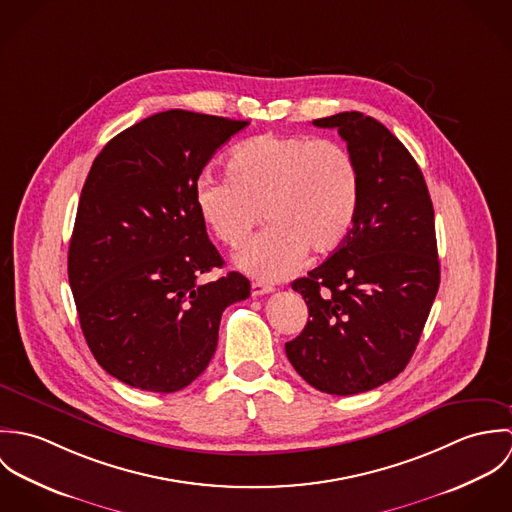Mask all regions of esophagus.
Returning <instances> with one entry per match:
<instances>
[{
  "label": "esophagus",
  "mask_w": 512,
  "mask_h": 512,
  "mask_svg": "<svg viewBox=\"0 0 512 512\" xmlns=\"http://www.w3.org/2000/svg\"><path fill=\"white\" fill-rule=\"evenodd\" d=\"M274 292V286L270 284H264V282H252V295L258 297V295H266V293Z\"/></svg>",
  "instance_id": "esophagus-1"
}]
</instances>
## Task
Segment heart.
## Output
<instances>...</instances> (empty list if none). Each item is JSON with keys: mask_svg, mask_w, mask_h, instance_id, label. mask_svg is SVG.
Returning <instances> with one entry per match:
<instances>
[{"mask_svg": "<svg viewBox=\"0 0 512 512\" xmlns=\"http://www.w3.org/2000/svg\"><path fill=\"white\" fill-rule=\"evenodd\" d=\"M228 174L203 171L193 187L197 211L222 244L238 248L254 226L270 222L236 254L262 280H282L305 252L327 256L351 236L363 203L355 155L335 140L262 134L234 147Z\"/></svg>", "mask_w": 512, "mask_h": 512, "instance_id": "1", "label": "heart"}]
</instances>
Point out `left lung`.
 <instances>
[{
	"instance_id": "8db88e82",
	"label": "left lung",
	"mask_w": 512,
	"mask_h": 512,
	"mask_svg": "<svg viewBox=\"0 0 512 512\" xmlns=\"http://www.w3.org/2000/svg\"><path fill=\"white\" fill-rule=\"evenodd\" d=\"M313 126L347 142L363 203L347 242L293 282L309 319L286 355L313 388L351 396L396 378L416 351L439 288L434 205L416 159L378 120L341 112Z\"/></svg>"
}]
</instances>
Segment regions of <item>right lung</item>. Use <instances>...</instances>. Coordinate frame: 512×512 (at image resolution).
Here are the masks:
<instances>
[{"mask_svg": "<svg viewBox=\"0 0 512 512\" xmlns=\"http://www.w3.org/2000/svg\"><path fill=\"white\" fill-rule=\"evenodd\" d=\"M244 120L167 110L112 138L80 193L69 284L84 339L108 374L149 392H177L211 363L222 311L250 282L222 268L193 187Z\"/></svg>", "mask_w": 512, "mask_h": 512, "instance_id": "1", "label": "right lung"}]
</instances>
